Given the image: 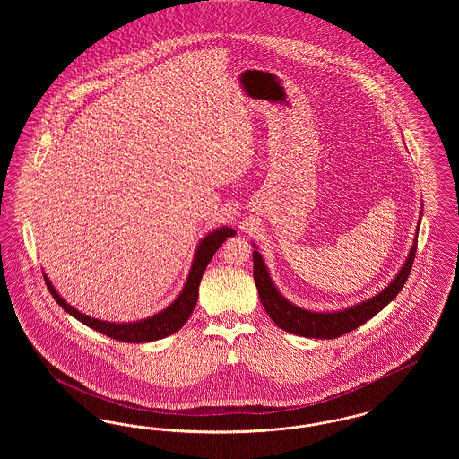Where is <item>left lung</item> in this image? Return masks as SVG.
Returning a JSON list of instances; mask_svg holds the SVG:
<instances>
[{"instance_id":"left-lung-1","label":"left lung","mask_w":459,"mask_h":459,"mask_svg":"<svg viewBox=\"0 0 459 459\" xmlns=\"http://www.w3.org/2000/svg\"><path fill=\"white\" fill-rule=\"evenodd\" d=\"M416 242L418 240L415 239L408 260L389 287H385L382 292H378L368 301L348 307L344 311L315 313V311H306V309L289 303L275 289L258 251H253V277L256 282L263 307L266 309L268 316L277 324V327L282 328L285 332L301 335V337L335 339V337H341L351 330L363 325L365 322H368L371 316H375L378 311H382L399 294V290L406 284L411 266L415 262Z\"/></svg>"}]
</instances>
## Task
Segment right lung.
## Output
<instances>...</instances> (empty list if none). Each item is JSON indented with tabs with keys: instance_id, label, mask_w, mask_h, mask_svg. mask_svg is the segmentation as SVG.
<instances>
[{
	"instance_id": "right-lung-1",
	"label": "right lung",
	"mask_w": 459,
	"mask_h": 459,
	"mask_svg": "<svg viewBox=\"0 0 459 459\" xmlns=\"http://www.w3.org/2000/svg\"><path fill=\"white\" fill-rule=\"evenodd\" d=\"M232 236H236L234 229L221 227V229L213 230L212 234H208L204 239L201 240L199 246H197L196 256H195V262H193V266H191L187 282L184 285L180 296L167 309H163L161 313L154 315L152 318L141 320V322L111 324V322L94 320V318H91L88 315L77 311L75 307H72L66 301H64L46 275H44V282L48 285V289H49L51 296L55 298V301L62 306L66 313H70L74 318H77L84 325L94 328L96 332L107 335L109 339L122 341V342H131V344L158 341V339H163V337L174 333V332H177L178 328L187 322V318L191 316V313H193V309L196 306L199 282H201V277H203L208 263L212 262L213 255L217 253V249L225 242V239L232 238Z\"/></svg>"
}]
</instances>
